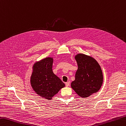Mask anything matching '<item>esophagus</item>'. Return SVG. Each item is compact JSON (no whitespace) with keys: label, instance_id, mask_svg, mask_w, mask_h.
I'll return each mask as SVG.
<instances>
[{"label":"esophagus","instance_id":"34e87169","mask_svg":"<svg viewBox=\"0 0 126 126\" xmlns=\"http://www.w3.org/2000/svg\"><path fill=\"white\" fill-rule=\"evenodd\" d=\"M70 81H68V82H66L65 83L66 86H69L70 85Z\"/></svg>","mask_w":126,"mask_h":126}]
</instances>
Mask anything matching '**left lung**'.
I'll list each match as a JSON object with an SVG mask.
<instances>
[{"mask_svg": "<svg viewBox=\"0 0 126 126\" xmlns=\"http://www.w3.org/2000/svg\"><path fill=\"white\" fill-rule=\"evenodd\" d=\"M75 60L78 69L71 87L80 97H88L98 92L102 86V71L98 63L91 57L80 53L75 56Z\"/></svg>", "mask_w": 126, "mask_h": 126, "instance_id": "obj_1", "label": "left lung"}]
</instances>
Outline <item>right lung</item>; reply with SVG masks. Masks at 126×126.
<instances>
[{
  "mask_svg": "<svg viewBox=\"0 0 126 126\" xmlns=\"http://www.w3.org/2000/svg\"><path fill=\"white\" fill-rule=\"evenodd\" d=\"M53 58L47 57L34 64L31 78L32 87L37 94L50 100L61 88L64 83L52 71Z\"/></svg>",
  "mask_w": 126,
  "mask_h": 126,
  "instance_id": "obj_1",
  "label": "right lung"
}]
</instances>
